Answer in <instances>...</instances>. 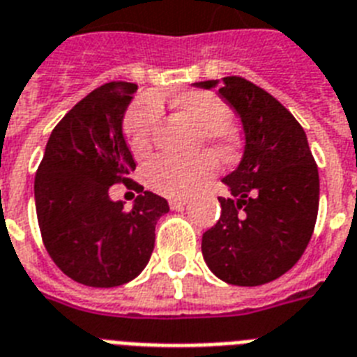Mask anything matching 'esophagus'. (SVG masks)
Here are the masks:
<instances>
[{
	"mask_svg": "<svg viewBox=\"0 0 357 357\" xmlns=\"http://www.w3.org/2000/svg\"><path fill=\"white\" fill-rule=\"evenodd\" d=\"M188 204V199H171L169 206L171 210H182Z\"/></svg>",
	"mask_w": 357,
	"mask_h": 357,
	"instance_id": "1",
	"label": "esophagus"
}]
</instances>
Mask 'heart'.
Here are the masks:
<instances>
[{
	"instance_id": "1",
	"label": "heart",
	"mask_w": 357,
	"mask_h": 357,
	"mask_svg": "<svg viewBox=\"0 0 357 357\" xmlns=\"http://www.w3.org/2000/svg\"><path fill=\"white\" fill-rule=\"evenodd\" d=\"M173 107L186 114L197 127L202 129V138L218 144L223 149L236 145V134L228 127L230 108L223 99L212 92L192 90L173 99ZM160 116L156 99L145 98L134 102L125 116V138L134 156H145L151 151L155 129ZM219 171V162L212 153H201L192 158L158 156L145 169V181L151 190L165 197H188L206 184Z\"/></svg>"
}]
</instances>
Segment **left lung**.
<instances>
[{
    "mask_svg": "<svg viewBox=\"0 0 357 357\" xmlns=\"http://www.w3.org/2000/svg\"><path fill=\"white\" fill-rule=\"evenodd\" d=\"M219 84L245 130L238 169L223 178L232 197L218 223L202 234V256L232 286H261L291 269L312 239L319 210V171L301 123L280 101L243 77L195 82Z\"/></svg>",
    "mask_w": 357,
    "mask_h": 357,
    "instance_id": "8db88e82",
    "label": "left lung"
}]
</instances>
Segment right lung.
I'll return each instance as SVG.
<instances>
[{
	"label": "right lung",
	"instance_id": "1",
	"mask_svg": "<svg viewBox=\"0 0 357 357\" xmlns=\"http://www.w3.org/2000/svg\"><path fill=\"white\" fill-rule=\"evenodd\" d=\"M136 84L96 88L56 123L34 176L40 234L56 267L90 287H116L144 271L155 249L156 221L169 212L164 197L144 192L123 138V116ZM125 183L140 195L130 211L107 190Z\"/></svg>",
	"mask_w": 357,
	"mask_h": 357
}]
</instances>
